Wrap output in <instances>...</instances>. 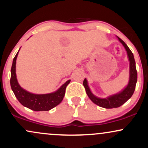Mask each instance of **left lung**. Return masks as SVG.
Wrapping results in <instances>:
<instances>
[{
    "label": "left lung",
    "instance_id": "1",
    "mask_svg": "<svg viewBox=\"0 0 148 148\" xmlns=\"http://www.w3.org/2000/svg\"><path fill=\"white\" fill-rule=\"evenodd\" d=\"M118 40L123 44L125 49H126L129 60H130V82H129V84L127 85V87L121 92L118 93V94L110 96L109 97L106 98V99H100V98L97 97L94 95H92V93L90 90V88L88 86L87 80L85 79L84 83H83L85 89H86V93H87L90 99L92 100V101H93L98 106L105 108H118V107H120L124 104L134 94L137 81V71L136 68V62L135 60H134L133 53L132 52V51L127 47V45L123 40H122L120 37H118Z\"/></svg>",
    "mask_w": 148,
    "mask_h": 148
}]
</instances>
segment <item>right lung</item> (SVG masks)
Listing matches in <instances>:
<instances>
[{
    "label": "right lung",
    "mask_w": 148,
    "mask_h": 148,
    "mask_svg": "<svg viewBox=\"0 0 148 148\" xmlns=\"http://www.w3.org/2000/svg\"><path fill=\"white\" fill-rule=\"evenodd\" d=\"M18 53L13 59L11 68V78L10 86L15 97L20 103L30 109L35 111H49L58 105L65 94V90L70 80L66 81L61 87L55 92L45 95H35L27 92L19 86L16 80V60Z\"/></svg>",
    "instance_id": "1"
}]
</instances>
